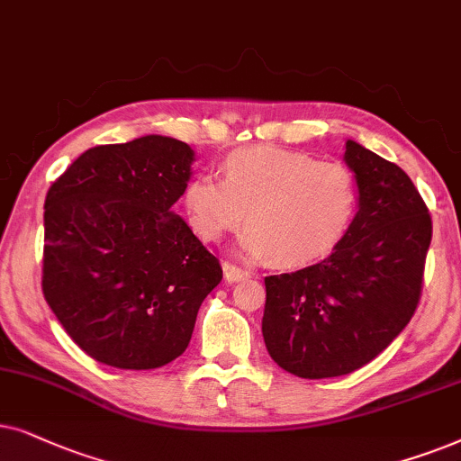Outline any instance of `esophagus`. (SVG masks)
<instances>
[{"mask_svg":"<svg viewBox=\"0 0 461 461\" xmlns=\"http://www.w3.org/2000/svg\"><path fill=\"white\" fill-rule=\"evenodd\" d=\"M223 272H225V280H227V282H240V280L250 278L249 269L238 267V266H234V263H225Z\"/></svg>","mask_w":461,"mask_h":461,"instance_id":"1","label":"esophagus"}]
</instances>
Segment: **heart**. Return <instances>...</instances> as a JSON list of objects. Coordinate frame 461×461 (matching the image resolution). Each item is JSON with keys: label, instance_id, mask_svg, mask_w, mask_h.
<instances>
[{"label": "heart", "instance_id": "1", "mask_svg": "<svg viewBox=\"0 0 461 461\" xmlns=\"http://www.w3.org/2000/svg\"><path fill=\"white\" fill-rule=\"evenodd\" d=\"M356 181L341 162L280 147H247L225 158L223 179L198 173L183 192L189 225L217 242L249 221L240 250L299 267L335 249L356 212ZM249 214L247 215L246 212Z\"/></svg>", "mask_w": 461, "mask_h": 461}]
</instances>
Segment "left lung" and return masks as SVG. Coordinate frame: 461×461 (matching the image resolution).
Segmentation results:
<instances>
[{"instance_id": "1", "label": "left lung", "mask_w": 461, "mask_h": 461, "mask_svg": "<svg viewBox=\"0 0 461 461\" xmlns=\"http://www.w3.org/2000/svg\"><path fill=\"white\" fill-rule=\"evenodd\" d=\"M343 159L358 185L348 231L327 259L266 278V348L303 379L348 375L401 335L420 303L432 240L426 202L401 167L356 140Z\"/></svg>"}]
</instances>
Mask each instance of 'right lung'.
Masks as SVG:
<instances>
[{"label":"right lung","mask_w":461,"mask_h":461,"mask_svg":"<svg viewBox=\"0 0 461 461\" xmlns=\"http://www.w3.org/2000/svg\"><path fill=\"white\" fill-rule=\"evenodd\" d=\"M192 162L187 143L147 134L92 147L48 189L41 291L96 363L131 371L173 363L223 278L173 211Z\"/></svg>","instance_id":"right-lung-1"}]
</instances>
